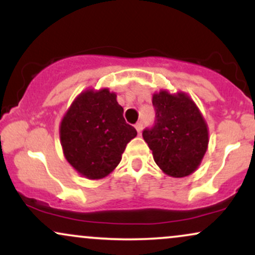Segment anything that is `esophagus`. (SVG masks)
<instances>
[{
  "mask_svg": "<svg viewBox=\"0 0 255 255\" xmlns=\"http://www.w3.org/2000/svg\"><path fill=\"white\" fill-rule=\"evenodd\" d=\"M135 129L137 131V134H139V135H141V131H142V124H141V122H137V124L135 125Z\"/></svg>",
  "mask_w": 255,
  "mask_h": 255,
  "instance_id": "34e87169",
  "label": "esophagus"
}]
</instances>
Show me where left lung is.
I'll list each match as a JSON object with an SVG mask.
<instances>
[{
	"label": "left lung",
	"mask_w": 255,
	"mask_h": 255,
	"mask_svg": "<svg viewBox=\"0 0 255 255\" xmlns=\"http://www.w3.org/2000/svg\"><path fill=\"white\" fill-rule=\"evenodd\" d=\"M156 125L142 131L156 164L171 177L194 172L209 146V127L194 101L182 91L159 90L152 95Z\"/></svg>",
	"instance_id": "1"
}]
</instances>
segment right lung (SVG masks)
Here are the masks:
<instances>
[{"mask_svg": "<svg viewBox=\"0 0 255 255\" xmlns=\"http://www.w3.org/2000/svg\"><path fill=\"white\" fill-rule=\"evenodd\" d=\"M108 87L87 89L75 97L60 124L64 158L78 174L101 180L115 170L126 146L136 136L124 108Z\"/></svg>", "mask_w": 255, "mask_h": 255, "instance_id": "obj_1", "label": "right lung"}]
</instances>
